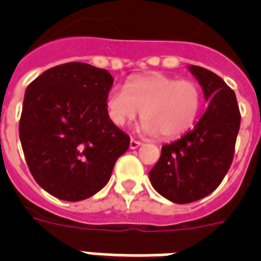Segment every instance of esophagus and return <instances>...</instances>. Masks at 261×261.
<instances>
[{
  "label": "esophagus",
  "instance_id": "1",
  "mask_svg": "<svg viewBox=\"0 0 261 261\" xmlns=\"http://www.w3.org/2000/svg\"><path fill=\"white\" fill-rule=\"evenodd\" d=\"M141 145H142V142H139V141H137V139L131 138V141H130V149H133V150H134V149L139 147V146H141Z\"/></svg>",
  "mask_w": 261,
  "mask_h": 261
}]
</instances>
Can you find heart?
I'll return each instance as SVG.
<instances>
[{
	"label": "heart",
	"instance_id": "1",
	"mask_svg": "<svg viewBox=\"0 0 261 261\" xmlns=\"http://www.w3.org/2000/svg\"><path fill=\"white\" fill-rule=\"evenodd\" d=\"M202 100V89L195 81L151 73L130 80L126 89L112 88L107 96V111L119 127L142 111V127L147 134L176 138L194 126Z\"/></svg>",
	"mask_w": 261,
	"mask_h": 261
}]
</instances>
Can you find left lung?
<instances>
[{
  "label": "left lung",
  "mask_w": 261,
  "mask_h": 261,
  "mask_svg": "<svg viewBox=\"0 0 261 261\" xmlns=\"http://www.w3.org/2000/svg\"><path fill=\"white\" fill-rule=\"evenodd\" d=\"M188 70L202 87L208 107L192 130L164 145L149 172L153 188L178 204L204 198L221 184L233 161L241 122L234 92L219 75L194 65Z\"/></svg>",
  "instance_id": "8db88e82"
}]
</instances>
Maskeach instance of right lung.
Wrapping results in <instances>:
<instances>
[{
	"instance_id": "add662e5",
	"label": "right lung",
	"mask_w": 261,
	"mask_h": 261,
	"mask_svg": "<svg viewBox=\"0 0 261 261\" xmlns=\"http://www.w3.org/2000/svg\"><path fill=\"white\" fill-rule=\"evenodd\" d=\"M106 69L69 62L46 70L24 94L18 134L31 173L53 196L89 198L111 177L130 137L108 116Z\"/></svg>"
}]
</instances>
